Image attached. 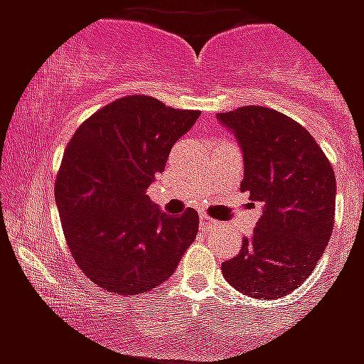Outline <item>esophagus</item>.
Listing matches in <instances>:
<instances>
[{
	"mask_svg": "<svg viewBox=\"0 0 364 364\" xmlns=\"http://www.w3.org/2000/svg\"><path fill=\"white\" fill-rule=\"evenodd\" d=\"M217 225H219V223H217L215 219H211V217L204 215V213H202V215H200V227L205 228V230H208V228L217 227Z\"/></svg>",
	"mask_w": 364,
	"mask_h": 364,
	"instance_id": "obj_1",
	"label": "esophagus"
}]
</instances>
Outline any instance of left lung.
Returning a JSON list of instances; mask_svg holds the SVG:
<instances>
[{
	"instance_id": "8db88e82",
	"label": "left lung",
	"mask_w": 364,
	"mask_h": 364,
	"mask_svg": "<svg viewBox=\"0 0 364 364\" xmlns=\"http://www.w3.org/2000/svg\"><path fill=\"white\" fill-rule=\"evenodd\" d=\"M217 119L243 153L242 193L264 210L223 276L253 299L277 300L308 279L334 225V170L311 134L279 111L245 105Z\"/></svg>"
}]
</instances>
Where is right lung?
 I'll return each instance as SVG.
<instances>
[{"label":"right lung","mask_w":364,"mask_h":364,"mask_svg":"<svg viewBox=\"0 0 364 364\" xmlns=\"http://www.w3.org/2000/svg\"><path fill=\"white\" fill-rule=\"evenodd\" d=\"M198 115L132 94L88 117L68 143L54 181L60 221L77 266L107 293L159 287L196 238V210L166 215L147 188Z\"/></svg>","instance_id":"add662e5"}]
</instances>
